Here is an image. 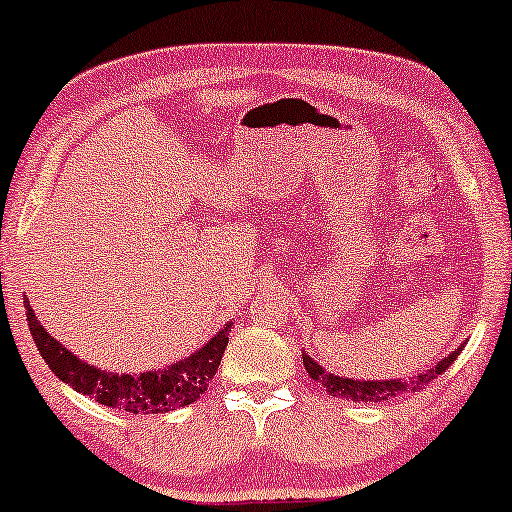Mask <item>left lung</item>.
<instances>
[{
	"instance_id": "left-lung-1",
	"label": "left lung",
	"mask_w": 512,
	"mask_h": 512,
	"mask_svg": "<svg viewBox=\"0 0 512 512\" xmlns=\"http://www.w3.org/2000/svg\"><path fill=\"white\" fill-rule=\"evenodd\" d=\"M460 351H462V346L445 358H440V361L436 363V368L424 370V373L414 375V378H409V380H402V378L399 380L397 378H390V380L339 378V375L327 373V370L322 368L317 361H313V358L305 354V351H303V366H305V370H308L310 378L327 387V392H330L332 397H344V399H351V402H385V399L399 397V395H404V392L424 390V387L431 383L433 378H438V375H443L445 370L450 368V363L460 356Z\"/></svg>"
}]
</instances>
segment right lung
Segmentation results:
<instances>
[{"label": "right lung", "instance_id": "1", "mask_svg": "<svg viewBox=\"0 0 512 512\" xmlns=\"http://www.w3.org/2000/svg\"><path fill=\"white\" fill-rule=\"evenodd\" d=\"M23 308H26L28 330L33 334V342L52 373L62 383L72 385L81 395L93 397L105 407L129 411V414H166V411L197 402L207 392L216 370H219L221 356L228 346V332H231L233 325V322H228L202 349H197L195 354L182 358V361L170 363L168 368L146 370V373L139 375H120L81 361L74 351L57 342L40 325L28 298H23Z\"/></svg>", "mask_w": 512, "mask_h": 512}]
</instances>
